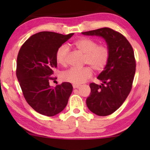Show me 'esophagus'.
Instances as JSON below:
<instances>
[{
  "label": "esophagus",
  "instance_id": "1",
  "mask_svg": "<svg viewBox=\"0 0 150 150\" xmlns=\"http://www.w3.org/2000/svg\"><path fill=\"white\" fill-rule=\"evenodd\" d=\"M72 86L74 89H76V88H79V87H81V85H79V84H73Z\"/></svg>",
  "mask_w": 150,
  "mask_h": 150
}]
</instances>
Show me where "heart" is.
<instances>
[{
	"label": "heart",
	"instance_id": "1",
	"mask_svg": "<svg viewBox=\"0 0 150 150\" xmlns=\"http://www.w3.org/2000/svg\"><path fill=\"white\" fill-rule=\"evenodd\" d=\"M74 46L79 52L85 54L84 64L89 65L96 71L104 70L110 59V49L106 44H98L97 41L91 38H82L74 42ZM69 49L67 45H62L57 49L56 59L59 64L66 66L68 63ZM93 71L90 67L82 68L71 67L62 74V79L65 81L80 84L90 79Z\"/></svg>",
	"mask_w": 150,
	"mask_h": 150
}]
</instances>
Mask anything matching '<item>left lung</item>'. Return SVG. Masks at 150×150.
Segmentation results:
<instances>
[{
	"label": "left lung",
	"instance_id": "left-lung-1",
	"mask_svg": "<svg viewBox=\"0 0 150 150\" xmlns=\"http://www.w3.org/2000/svg\"><path fill=\"white\" fill-rule=\"evenodd\" d=\"M82 33L102 37L110 49L108 64L98 76L102 84L90 83L91 93L86 100L92 112L109 115L122 105L132 89L136 71L133 48L122 34L112 28L104 27Z\"/></svg>",
	"mask_w": 150,
	"mask_h": 150
}]
</instances>
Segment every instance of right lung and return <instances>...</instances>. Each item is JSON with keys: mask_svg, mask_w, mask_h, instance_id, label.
I'll return each instance as SVG.
<instances>
[{"mask_svg": "<svg viewBox=\"0 0 150 150\" xmlns=\"http://www.w3.org/2000/svg\"><path fill=\"white\" fill-rule=\"evenodd\" d=\"M74 33L43 31L30 37L18 52L16 76L27 103L39 113L52 117L66 106L73 90L65 82L50 87L53 69L57 67L56 52Z\"/></svg>", "mask_w": 150, "mask_h": 150, "instance_id": "obj_1", "label": "right lung"}]
</instances>
